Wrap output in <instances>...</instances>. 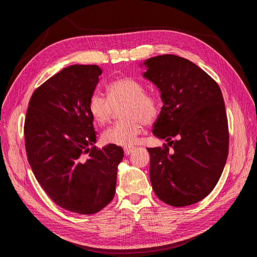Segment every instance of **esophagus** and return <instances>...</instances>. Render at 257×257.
<instances>
[{"instance_id": "obj_1", "label": "esophagus", "mask_w": 257, "mask_h": 257, "mask_svg": "<svg viewBox=\"0 0 257 257\" xmlns=\"http://www.w3.org/2000/svg\"><path fill=\"white\" fill-rule=\"evenodd\" d=\"M133 150H134V148L125 147V148H124V153H125V155H130L132 152H133Z\"/></svg>"}]
</instances>
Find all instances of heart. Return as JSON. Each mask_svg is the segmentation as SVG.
Returning a JSON list of instances; mask_svg holds the SVG:
<instances>
[{
  "mask_svg": "<svg viewBox=\"0 0 257 257\" xmlns=\"http://www.w3.org/2000/svg\"><path fill=\"white\" fill-rule=\"evenodd\" d=\"M107 98L99 94H93L88 103V109L93 121L104 125L111 119L113 109L120 110L124 121L113 124L103 134L106 144L116 146L134 145L138 135L142 133L143 122L150 124L158 118L160 103L157 96L145 92L142 82L130 77L111 81L106 87Z\"/></svg>",
  "mask_w": 257,
  "mask_h": 257,
  "instance_id": "heart-1",
  "label": "heart"
}]
</instances>
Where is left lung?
<instances>
[{
    "label": "left lung",
    "instance_id": "1",
    "mask_svg": "<svg viewBox=\"0 0 257 257\" xmlns=\"http://www.w3.org/2000/svg\"><path fill=\"white\" fill-rule=\"evenodd\" d=\"M145 65L144 76L159 88L164 103L152 133L168 142L148 148L152 189L170 206L198 203L214 189L228 155L221 89L196 64L174 54L150 58Z\"/></svg>",
    "mask_w": 257,
    "mask_h": 257
}]
</instances>
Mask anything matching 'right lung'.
<instances>
[{"instance_id":"obj_1","label":"right lung","mask_w":257,"mask_h":257,"mask_svg":"<svg viewBox=\"0 0 257 257\" xmlns=\"http://www.w3.org/2000/svg\"><path fill=\"white\" fill-rule=\"evenodd\" d=\"M102 69L71 65L45 81L29 102L25 141L29 164L47 195L79 214L98 212L114 196L123 149L94 146L88 109Z\"/></svg>"}]
</instances>
